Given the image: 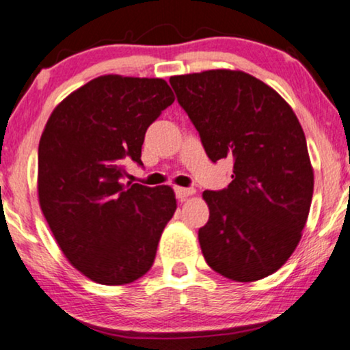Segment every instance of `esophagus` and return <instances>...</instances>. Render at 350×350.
Masks as SVG:
<instances>
[{"instance_id": "obj_1", "label": "esophagus", "mask_w": 350, "mask_h": 350, "mask_svg": "<svg viewBox=\"0 0 350 350\" xmlns=\"http://www.w3.org/2000/svg\"><path fill=\"white\" fill-rule=\"evenodd\" d=\"M194 193H196V191L193 188H181V186H176V188H175V194L180 200L189 198V196H193Z\"/></svg>"}]
</instances>
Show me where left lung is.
I'll return each mask as SVG.
<instances>
[{
  "label": "left lung",
  "instance_id": "left-lung-1",
  "mask_svg": "<svg viewBox=\"0 0 350 350\" xmlns=\"http://www.w3.org/2000/svg\"><path fill=\"white\" fill-rule=\"evenodd\" d=\"M170 84L210 161H234L228 188L202 194L210 210L199 229L205 261L236 282L274 274L298 247L312 202L298 118L274 89L239 70L172 76Z\"/></svg>",
  "mask_w": 350,
  "mask_h": 350
}]
</instances>
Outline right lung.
<instances>
[{"label":"right lung","instance_id":"right-lung-1","mask_svg":"<svg viewBox=\"0 0 350 350\" xmlns=\"http://www.w3.org/2000/svg\"><path fill=\"white\" fill-rule=\"evenodd\" d=\"M164 79L98 76L57 105L38 150V198L60 250L102 285L151 269L176 210L170 186L122 183V161L142 162L146 129L174 103Z\"/></svg>","mask_w":350,"mask_h":350}]
</instances>
